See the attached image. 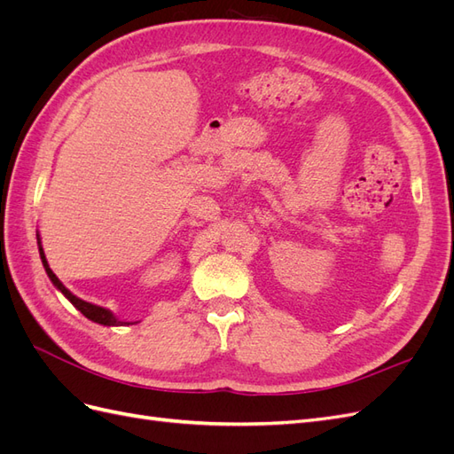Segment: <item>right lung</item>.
<instances>
[{"label": "right lung", "instance_id": "obj_1", "mask_svg": "<svg viewBox=\"0 0 454 454\" xmlns=\"http://www.w3.org/2000/svg\"><path fill=\"white\" fill-rule=\"evenodd\" d=\"M37 246H39V257H41V263H43L45 272H47V277L51 278V282L54 284V287H57L59 292H62V295H64L67 301H70V303H72V305H74L81 314L87 316L89 320H92V322H96V324H102V325H130V324H138V322H121L119 318H115L112 310H107V309L98 307V305L87 303V301H83V299H79L77 295H74V294H72L70 290H67V287L59 280L57 274H54V272L51 270V267H49V263H47L45 252H43V246H41V239H39V235H37Z\"/></svg>", "mask_w": 454, "mask_h": 454}]
</instances>
